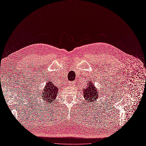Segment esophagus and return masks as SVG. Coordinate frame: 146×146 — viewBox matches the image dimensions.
<instances>
[{
    "mask_svg": "<svg viewBox=\"0 0 146 146\" xmlns=\"http://www.w3.org/2000/svg\"><path fill=\"white\" fill-rule=\"evenodd\" d=\"M69 84H70V85H71V86H74L75 85V82H69Z\"/></svg>",
    "mask_w": 146,
    "mask_h": 146,
    "instance_id": "34e87169",
    "label": "esophagus"
}]
</instances>
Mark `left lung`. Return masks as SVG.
Instances as JSON below:
<instances>
[{
	"instance_id": "8db88e82",
	"label": "left lung",
	"mask_w": 146,
	"mask_h": 146,
	"mask_svg": "<svg viewBox=\"0 0 146 146\" xmlns=\"http://www.w3.org/2000/svg\"><path fill=\"white\" fill-rule=\"evenodd\" d=\"M83 97L86 102H94L99 98L98 91L92 82L90 81L86 85V88L83 90Z\"/></svg>"
}]
</instances>
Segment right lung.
Returning a JSON list of instances; mask_svg holds the SVG:
<instances>
[{
    "label": "right lung",
    "mask_w": 146,
    "mask_h": 146,
    "mask_svg": "<svg viewBox=\"0 0 146 146\" xmlns=\"http://www.w3.org/2000/svg\"><path fill=\"white\" fill-rule=\"evenodd\" d=\"M58 88L52 82L48 81L46 84L44 88L41 92V98L43 101L48 102V104H51L53 101L55 100L58 95Z\"/></svg>",
    "instance_id": "obj_1"
}]
</instances>
